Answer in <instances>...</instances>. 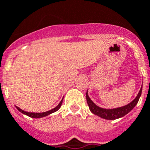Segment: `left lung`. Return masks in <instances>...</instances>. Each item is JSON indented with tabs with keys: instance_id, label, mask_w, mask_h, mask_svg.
<instances>
[{
	"instance_id": "obj_1",
	"label": "left lung",
	"mask_w": 150,
	"mask_h": 150,
	"mask_svg": "<svg viewBox=\"0 0 150 150\" xmlns=\"http://www.w3.org/2000/svg\"><path fill=\"white\" fill-rule=\"evenodd\" d=\"M141 94H142V88L139 90V92L138 93L137 96L136 97L134 100L132 101L131 103H129L128 105H125V106L120 107V108H116V109H103L100 107L97 106L93 102H92L90 98L88 96V93L86 92V100H87L88 105L89 107L90 111L92 112L93 114L98 115L99 117L103 118L105 119H109V120H113V119H119L121 118L124 115H126V114L129 112L130 111L132 110L133 108L136 105V104L138 103V101L140 98Z\"/></svg>"
}]
</instances>
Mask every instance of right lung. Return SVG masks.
I'll return each instance as SVG.
<instances>
[{
    "mask_svg": "<svg viewBox=\"0 0 150 150\" xmlns=\"http://www.w3.org/2000/svg\"><path fill=\"white\" fill-rule=\"evenodd\" d=\"M62 101H63V98L62 99V101L60 102V103L55 107L52 110H49V111H47V112H25V111L22 110V109H21L20 108H18V106H16V108L18 109V111H20L21 112L24 114V115H28L29 117H31V118H42V117H45V116H47V115H50V114H52V113L56 111H58V109H60L61 105L62 104Z\"/></svg>",
    "mask_w": 150,
    "mask_h": 150,
    "instance_id": "add662e5",
    "label": "right lung"
}]
</instances>
